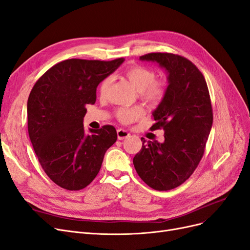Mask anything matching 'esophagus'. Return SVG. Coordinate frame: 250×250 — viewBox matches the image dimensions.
I'll return each mask as SVG.
<instances>
[{"label":"esophagus","mask_w":250,"mask_h":250,"mask_svg":"<svg viewBox=\"0 0 250 250\" xmlns=\"http://www.w3.org/2000/svg\"><path fill=\"white\" fill-rule=\"evenodd\" d=\"M129 136V133L126 132L125 129H123V128H118L117 129V138L118 140H124L125 138H127Z\"/></svg>","instance_id":"obj_1"}]
</instances>
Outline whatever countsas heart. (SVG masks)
Segmentation results:
<instances>
[{"label":"heart","instance_id":"1","mask_svg":"<svg viewBox=\"0 0 250 250\" xmlns=\"http://www.w3.org/2000/svg\"><path fill=\"white\" fill-rule=\"evenodd\" d=\"M125 77L133 83L137 91H139L140 97L143 100L152 104H158L165 99L167 92V83L165 80L155 79L156 74L152 69L141 66V65H135V66L126 69ZM110 83V78H106L102 81L99 88L102 98L106 96ZM144 114L145 109L141 105L119 107L115 111L116 119L124 125L132 124Z\"/></svg>","mask_w":250,"mask_h":250}]
</instances>
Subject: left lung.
<instances>
[{
  "label": "left lung",
  "mask_w": 250,
  "mask_h": 250,
  "mask_svg": "<svg viewBox=\"0 0 250 250\" xmlns=\"http://www.w3.org/2000/svg\"><path fill=\"white\" fill-rule=\"evenodd\" d=\"M168 71L165 99L152 114L151 131L165 129V142L142 138L133 162L139 177L158 191L175 189L188 180L204 154L212 125V106L201 71L189 59L172 53L140 57Z\"/></svg>",
  "instance_id": "obj_1"
}]
</instances>
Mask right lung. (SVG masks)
Segmentation results:
<instances>
[{"label":"right lung","instance_id":"obj_1","mask_svg":"<svg viewBox=\"0 0 250 250\" xmlns=\"http://www.w3.org/2000/svg\"><path fill=\"white\" fill-rule=\"evenodd\" d=\"M125 61L67 59L48 69L32 86L27 101L30 142L41 167L59 187L85 188L98 175L107 149L117 139L113 125L90 129L83 118L96 102L98 84Z\"/></svg>","mask_w":250,"mask_h":250}]
</instances>
